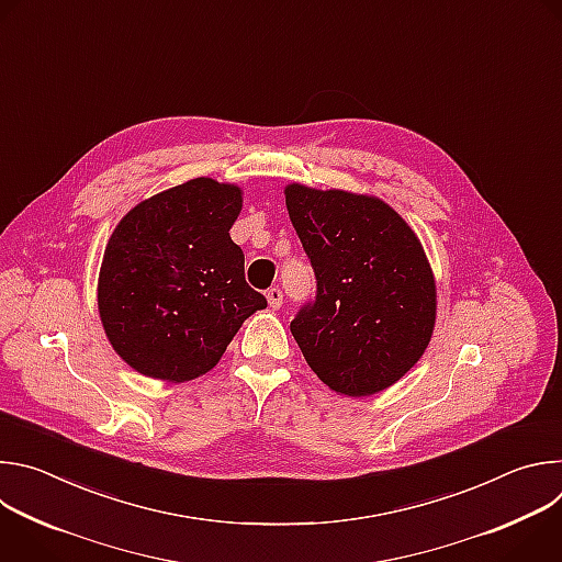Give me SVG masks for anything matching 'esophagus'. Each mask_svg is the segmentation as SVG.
Segmentation results:
<instances>
[{
  "instance_id": "esophagus-1",
  "label": "esophagus",
  "mask_w": 562,
  "mask_h": 562,
  "mask_svg": "<svg viewBox=\"0 0 562 562\" xmlns=\"http://www.w3.org/2000/svg\"><path fill=\"white\" fill-rule=\"evenodd\" d=\"M267 300H269V306L271 308H280L282 306V291L278 286H271L267 291Z\"/></svg>"
}]
</instances>
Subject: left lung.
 <instances>
[{
    "instance_id": "obj_1",
    "label": "left lung",
    "mask_w": 562,
    "mask_h": 562,
    "mask_svg": "<svg viewBox=\"0 0 562 562\" xmlns=\"http://www.w3.org/2000/svg\"><path fill=\"white\" fill-rule=\"evenodd\" d=\"M315 273V300L291 323L313 373L362 397L403 378L436 325V280L418 235L389 204L349 191L284 189Z\"/></svg>"
}]
</instances>
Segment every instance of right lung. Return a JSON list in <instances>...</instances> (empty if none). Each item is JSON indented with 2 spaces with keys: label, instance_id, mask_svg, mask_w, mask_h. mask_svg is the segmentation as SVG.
<instances>
[{
  "label": "right lung",
  "instance_id": "obj_1",
  "mask_svg": "<svg viewBox=\"0 0 562 562\" xmlns=\"http://www.w3.org/2000/svg\"><path fill=\"white\" fill-rule=\"evenodd\" d=\"M239 211V187L195 178L139 202L115 226L98 308L109 342L142 375L187 382L211 371L267 306L228 235Z\"/></svg>",
  "mask_w": 562,
  "mask_h": 562
}]
</instances>
